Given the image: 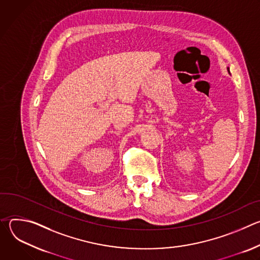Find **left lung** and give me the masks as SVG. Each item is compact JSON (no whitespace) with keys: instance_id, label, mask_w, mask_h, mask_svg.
<instances>
[{"instance_id":"8db88e82","label":"left lung","mask_w":260,"mask_h":260,"mask_svg":"<svg viewBox=\"0 0 260 260\" xmlns=\"http://www.w3.org/2000/svg\"><path fill=\"white\" fill-rule=\"evenodd\" d=\"M228 72L230 73V68H229V67H228ZM230 74H231V73H230Z\"/></svg>"}]
</instances>
